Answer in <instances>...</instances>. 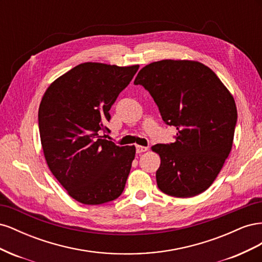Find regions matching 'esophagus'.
<instances>
[{
	"label": "esophagus",
	"mask_w": 262,
	"mask_h": 262,
	"mask_svg": "<svg viewBox=\"0 0 262 262\" xmlns=\"http://www.w3.org/2000/svg\"><path fill=\"white\" fill-rule=\"evenodd\" d=\"M148 149L147 146H142V145H137V153L138 154H141L143 152H146V150Z\"/></svg>",
	"instance_id": "1"
}]
</instances>
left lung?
<instances>
[{
  "mask_svg": "<svg viewBox=\"0 0 262 262\" xmlns=\"http://www.w3.org/2000/svg\"><path fill=\"white\" fill-rule=\"evenodd\" d=\"M136 85L148 91L176 141L156 144L157 186L166 194L190 198L215 180L233 146L234 97L213 71L192 60H162L140 70Z\"/></svg>",
  "mask_w": 262,
  "mask_h": 262,
  "instance_id": "8db88e82",
  "label": "left lung"
}]
</instances>
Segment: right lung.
<instances>
[{
	"label": "right lung",
	"mask_w": 262,
	"mask_h": 262,
	"mask_svg": "<svg viewBox=\"0 0 262 262\" xmlns=\"http://www.w3.org/2000/svg\"><path fill=\"white\" fill-rule=\"evenodd\" d=\"M140 66L85 62L47 89L38 112L39 132L50 171L83 204L113 201L123 191L136 146H119L109 131V110Z\"/></svg>",
	"instance_id": "1"
}]
</instances>
